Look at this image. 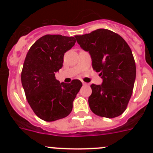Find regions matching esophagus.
<instances>
[{
	"mask_svg": "<svg viewBox=\"0 0 153 153\" xmlns=\"http://www.w3.org/2000/svg\"><path fill=\"white\" fill-rule=\"evenodd\" d=\"M82 83H83V86H89V83H85V82H83V81H82Z\"/></svg>",
	"mask_w": 153,
	"mask_h": 153,
	"instance_id": "obj_1",
	"label": "esophagus"
}]
</instances>
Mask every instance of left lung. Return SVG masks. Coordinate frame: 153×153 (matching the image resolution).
Segmentation results:
<instances>
[{"mask_svg":"<svg viewBox=\"0 0 153 153\" xmlns=\"http://www.w3.org/2000/svg\"><path fill=\"white\" fill-rule=\"evenodd\" d=\"M75 37L81 48L90 53L93 70L102 79V85L90 86V109L100 117H119L126 109L136 79V63L130 47L122 36L106 29Z\"/></svg>","mask_w":153,"mask_h":153,"instance_id":"1","label":"left lung"}]
</instances>
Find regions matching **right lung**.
Masks as SVG:
<instances>
[{"mask_svg":"<svg viewBox=\"0 0 153 153\" xmlns=\"http://www.w3.org/2000/svg\"><path fill=\"white\" fill-rule=\"evenodd\" d=\"M75 43L74 36L47 34L36 40L27 53L21 83L31 109L44 121L67 117L82 86L79 79L65 83L55 77V73L63 67L64 53Z\"/></svg>","mask_w":153,"mask_h":153,"instance_id":"1","label":"right lung"}]
</instances>
